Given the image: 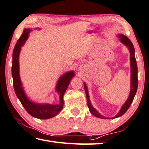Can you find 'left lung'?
<instances>
[{
    "label": "left lung",
    "mask_w": 149,
    "mask_h": 149,
    "mask_svg": "<svg viewBox=\"0 0 149 149\" xmlns=\"http://www.w3.org/2000/svg\"><path fill=\"white\" fill-rule=\"evenodd\" d=\"M118 37L120 39V41L122 42L128 48L130 52V66H131V90H130L129 97L127 98L126 103L122 105L120 111H119V113L117 114L115 116L113 117V118H118V117L121 116L127 111V109H129L130 105H131L133 100H134L135 94H136L137 86H138L137 65L136 59H135V49H134V45H133L132 42L130 41V39L127 38L126 36H124L123 35H118ZM84 90H85L86 95L87 104H88V108H89L90 113H92L93 115L97 117V118L106 119L105 117L100 114V113H99V112H97L94 108L93 107L92 104H91L90 98H89V94H88V88L85 83H84Z\"/></svg>",
    "instance_id": "obj_1"
}]
</instances>
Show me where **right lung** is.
<instances>
[{
    "instance_id": "add662e5",
    "label": "right lung",
    "mask_w": 149,
    "mask_h": 149,
    "mask_svg": "<svg viewBox=\"0 0 149 149\" xmlns=\"http://www.w3.org/2000/svg\"><path fill=\"white\" fill-rule=\"evenodd\" d=\"M31 31L29 29H25L22 36L18 39L12 54V74L13 86L17 98L27 113L33 117L39 119H48L58 114L63 107V95L69 86L70 80L74 77L73 71L67 72L59 78L56 85V91L59 94L60 103L57 105L35 103L27 98L21 82L19 72V55L21 48L28 38Z\"/></svg>"
}]
</instances>
